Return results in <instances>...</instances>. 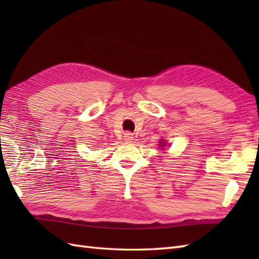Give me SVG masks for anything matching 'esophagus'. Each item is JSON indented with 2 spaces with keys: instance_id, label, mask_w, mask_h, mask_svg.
I'll return each mask as SVG.
<instances>
[{
  "instance_id": "34e87169",
  "label": "esophagus",
  "mask_w": 259,
  "mask_h": 259,
  "mask_svg": "<svg viewBox=\"0 0 259 259\" xmlns=\"http://www.w3.org/2000/svg\"><path fill=\"white\" fill-rule=\"evenodd\" d=\"M123 139L125 142H133L134 141V135L130 133H125L123 136Z\"/></svg>"
}]
</instances>
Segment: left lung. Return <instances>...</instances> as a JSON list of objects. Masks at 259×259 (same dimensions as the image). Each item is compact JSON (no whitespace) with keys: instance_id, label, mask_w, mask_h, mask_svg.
Returning a JSON list of instances; mask_svg holds the SVG:
<instances>
[{"instance_id":"obj_1","label":"left lung","mask_w":259,"mask_h":259,"mask_svg":"<svg viewBox=\"0 0 259 259\" xmlns=\"http://www.w3.org/2000/svg\"><path fill=\"white\" fill-rule=\"evenodd\" d=\"M160 146H162V147L164 146V142H163V140H161V141H160Z\"/></svg>"}]
</instances>
